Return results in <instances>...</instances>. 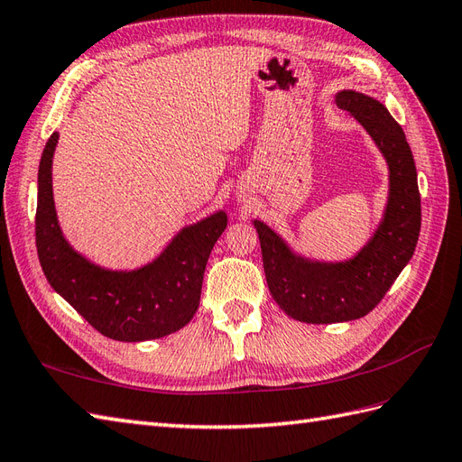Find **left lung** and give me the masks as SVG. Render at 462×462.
I'll list each match as a JSON object with an SVG mask.
<instances>
[{"instance_id": "obj_1", "label": "left lung", "mask_w": 462, "mask_h": 462, "mask_svg": "<svg viewBox=\"0 0 462 462\" xmlns=\"http://www.w3.org/2000/svg\"><path fill=\"white\" fill-rule=\"evenodd\" d=\"M336 103L357 118L388 163V205L369 244L349 262H310L292 254L267 224L254 220L271 297L306 324L349 322L369 314L411 259L421 226L418 173L404 130L381 101L363 93L339 91Z\"/></svg>"}]
</instances>
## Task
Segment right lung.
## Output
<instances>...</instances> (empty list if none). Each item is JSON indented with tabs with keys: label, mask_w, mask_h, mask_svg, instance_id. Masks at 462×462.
Returning a JSON list of instances; mask_svg holds the SVG:
<instances>
[{
	"label": "right lung",
	"mask_w": 462,
	"mask_h": 462,
	"mask_svg": "<svg viewBox=\"0 0 462 462\" xmlns=\"http://www.w3.org/2000/svg\"><path fill=\"white\" fill-rule=\"evenodd\" d=\"M58 133L46 142L39 165L34 236L51 287L99 334L116 341L170 336L195 316L212 245L226 228L224 210L183 228L152 263L111 271L88 262L66 242L52 197V156Z\"/></svg>",
	"instance_id": "obj_1"
}]
</instances>
